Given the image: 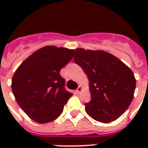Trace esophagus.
Masks as SVG:
<instances>
[{
	"label": "esophagus",
	"mask_w": 148,
	"mask_h": 148,
	"mask_svg": "<svg viewBox=\"0 0 148 148\" xmlns=\"http://www.w3.org/2000/svg\"><path fill=\"white\" fill-rule=\"evenodd\" d=\"M82 90H83V87H82V86H79L78 88H77V92L78 93H81V91H82Z\"/></svg>",
	"instance_id": "1"
}]
</instances>
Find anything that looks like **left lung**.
I'll return each instance as SVG.
<instances>
[{
    "label": "left lung",
    "instance_id": "left-lung-1",
    "mask_svg": "<svg viewBox=\"0 0 148 148\" xmlns=\"http://www.w3.org/2000/svg\"><path fill=\"white\" fill-rule=\"evenodd\" d=\"M74 60L89 79L91 100L84 104L90 117L109 123L124 114L133 100L136 79L133 71L111 53L77 48Z\"/></svg>",
    "mask_w": 148,
    "mask_h": 148
}]
</instances>
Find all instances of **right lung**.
Returning <instances> with one entry per match:
<instances>
[{"label":"right lung","mask_w":148,"mask_h":148,"mask_svg":"<svg viewBox=\"0 0 148 148\" xmlns=\"http://www.w3.org/2000/svg\"><path fill=\"white\" fill-rule=\"evenodd\" d=\"M74 50L46 46L29 56L13 75L15 100L31 119L46 124L58 118L71 97L64 88L60 71L74 56Z\"/></svg>","instance_id":"obj_1"}]
</instances>
